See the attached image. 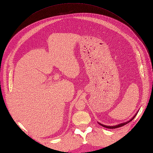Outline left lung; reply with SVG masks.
<instances>
[{
    "instance_id": "8db88e82",
    "label": "left lung",
    "mask_w": 153,
    "mask_h": 153,
    "mask_svg": "<svg viewBox=\"0 0 153 153\" xmlns=\"http://www.w3.org/2000/svg\"><path fill=\"white\" fill-rule=\"evenodd\" d=\"M138 111H139V110H138ZM138 111L137 112H136V113L135 114V115H134L130 120H128V121H127V122H124V123H120V124H118V125H114V126H107V125H103V124H102V123H99V122H98V123H99V125H102V126H103V127L107 128H109V129H115V128H119V127H122V126H123L126 125L127 123H130L131 121H132V120H133L134 118V117H136V115H137Z\"/></svg>"
}]
</instances>
